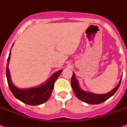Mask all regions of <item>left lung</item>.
<instances>
[{
  "mask_svg": "<svg viewBox=\"0 0 127 127\" xmlns=\"http://www.w3.org/2000/svg\"><path fill=\"white\" fill-rule=\"evenodd\" d=\"M121 79L119 80V82L118 85L113 89L111 92H108V94H95L91 93V92H85L82 90L79 87L78 82L75 78V73H73V76L71 78V87L73 88V92L75 93V95L78 99L81 100L84 102L88 104H100L101 102H104L105 100L108 99L110 97H111L114 94L117 92V90L119 88V86L121 84Z\"/></svg>",
  "mask_w": 127,
  "mask_h": 127,
  "instance_id": "left-lung-1",
  "label": "left lung"
}]
</instances>
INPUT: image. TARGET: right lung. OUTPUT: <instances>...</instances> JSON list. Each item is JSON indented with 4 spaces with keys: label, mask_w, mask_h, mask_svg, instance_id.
I'll return each instance as SVG.
<instances>
[{
    "label": "right lung",
    "mask_w": 127,
    "mask_h": 127,
    "mask_svg": "<svg viewBox=\"0 0 127 127\" xmlns=\"http://www.w3.org/2000/svg\"><path fill=\"white\" fill-rule=\"evenodd\" d=\"M10 54H11L9 52L8 62H9L10 58ZM62 71V69L60 70L56 73H54L44 84L31 88L19 89L16 86H15L11 82L8 65L6 67V77L10 91L15 98L28 105L36 106L45 102L50 98L54 88V82L61 74Z\"/></svg>",
    "instance_id": "add662e5"
}]
</instances>
